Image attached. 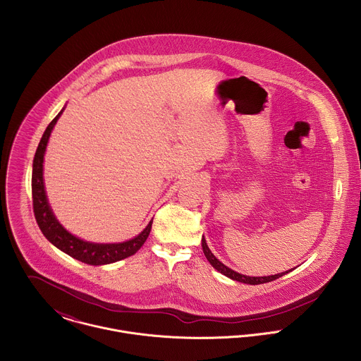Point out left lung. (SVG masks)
<instances>
[{
	"mask_svg": "<svg viewBox=\"0 0 361 361\" xmlns=\"http://www.w3.org/2000/svg\"><path fill=\"white\" fill-rule=\"evenodd\" d=\"M202 247H203V252H204V256H206L207 259H208V262H209L216 271H219V272L224 274L225 276H228V278H231V279H233V281H238V282H243V283H249V285L267 283V282L275 281V279L281 278L282 275H285V274H288V272L292 271V269H289V271H285V272H281V274H275V275H269V276H247V275H242V274H239V272L231 269V268L226 267L225 264H222L218 258L215 257V256L211 253V250H209L208 246H207L204 236H203V239H202Z\"/></svg>",
	"mask_w": 361,
	"mask_h": 361,
	"instance_id": "obj_1",
	"label": "left lung"
}]
</instances>
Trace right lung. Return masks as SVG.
<instances>
[{
	"mask_svg": "<svg viewBox=\"0 0 361 361\" xmlns=\"http://www.w3.org/2000/svg\"><path fill=\"white\" fill-rule=\"evenodd\" d=\"M63 109L65 106L59 111V114L47 126L33 159L32 195H33V211H35L37 225L43 232V235L47 238V240L51 242L55 247H58L61 252L85 264L104 265V264H111L123 258L130 257L147 240L152 231L153 219L137 236H135L130 240H126L122 243H93V242H86L80 238H76L75 235L68 232L55 218L51 207L49 204L46 189H44V179H43V162H44V154H46V149H47V143H49L52 129L58 118L63 112Z\"/></svg>",
	"mask_w": 361,
	"mask_h": 361,
	"instance_id": "obj_1",
	"label": "right lung"
}]
</instances>
